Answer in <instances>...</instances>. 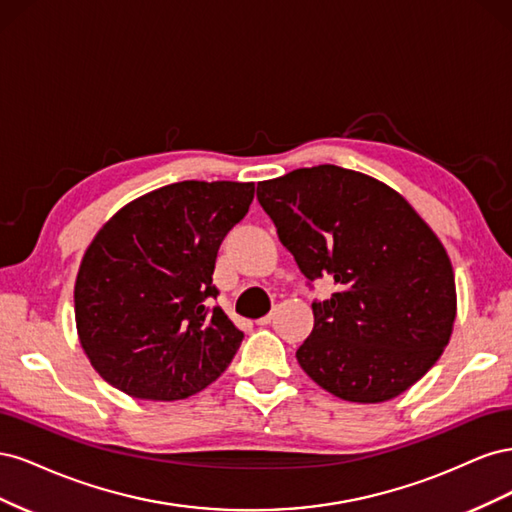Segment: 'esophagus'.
Returning a JSON list of instances; mask_svg holds the SVG:
<instances>
[{"label":"esophagus","mask_w":512,"mask_h":512,"mask_svg":"<svg viewBox=\"0 0 512 512\" xmlns=\"http://www.w3.org/2000/svg\"><path fill=\"white\" fill-rule=\"evenodd\" d=\"M273 320V314H267V316H262V318H258L256 320V324H258V327H267V324Z\"/></svg>","instance_id":"esophagus-1"}]
</instances>
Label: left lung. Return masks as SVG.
<instances>
[{
    "label": "left lung",
    "instance_id": "obj_1",
    "mask_svg": "<svg viewBox=\"0 0 512 512\" xmlns=\"http://www.w3.org/2000/svg\"><path fill=\"white\" fill-rule=\"evenodd\" d=\"M256 196L307 282L337 284L312 303L314 329L297 350L305 374L356 404L408 391L440 359L457 314L436 232L389 185L333 164L260 181Z\"/></svg>",
    "mask_w": 512,
    "mask_h": 512
}]
</instances>
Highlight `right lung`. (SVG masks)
<instances>
[{"label":"right lung","mask_w":512,"mask_h":512,"mask_svg":"<svg viewBox=\"0 0 512 512\" xmlns=\"http://www.w3.org/2000/svg\"><path fill=\"white\" fill-rule=\"evenodd\" d=\"M254 183L179 181L132 200L87 247L74 286L81 346L98 374L138 399L175 401L218 380L243 333L213 269Z\"/></svg>","instance_id":"1"}]
</instances>
